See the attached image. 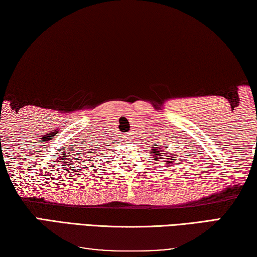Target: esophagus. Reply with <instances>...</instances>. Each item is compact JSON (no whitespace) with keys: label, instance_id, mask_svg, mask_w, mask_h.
<instances>
[{"label":"esophagus","instance_id":"1","mask_svg":"<svg viewBox=\"0 0 257 257\" xmlns=\"http://www.w3.org/2000/svg\"><path fill=\"white\" fill-rule=\"evenodd\" d=\"M131 139H132V138L130 137V134H127V136H125V137H124V141H125V142H128V141L131 140Z\"/></svg>","mask_w":257,"mask_h":257}]
</instances>
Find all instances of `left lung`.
<instances>
[{
	"instance_id": "obj_1",
	"label": "left lung",
	"mask_w": 257,
	"mask_h": 257,
	"mask_svg": "<svg viewBox=\"0 0 257 257\" xmlns=\"http://www.w3.org/2000/svg\"><path fill=\"white\" fill-rule=\"evenodd\" d=\"M161 149L162 148H160V147H156L155 151H152V152H155V153H152V154H155V155L157 156V159H160V156H161ZM165 151H167V149H165ZM165 154H167V153H165ZM175 159H176V157H170L169 156V159L167 160V163H171L172 160H175Z\"/></svg>"
}]
</instances>
